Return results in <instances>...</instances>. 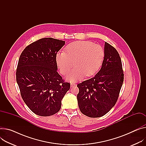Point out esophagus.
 <instances>
[{
    "label": "esophagus",
    "mask_w": 146,
    "mask_h": 146,
    "mask_svg": "<svg viewBox=\"0 0 146 146\" xmlns=\"http://www.w3.org/2000/svg\"><path fill=\"white\" fill-rule=\"evenodd\" d=\"M74 86H76V84L75 83H71V87H73Z\"/></svg>",
    "instance_id": "obj_1"
}]
</instances>
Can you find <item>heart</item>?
<instances>
[{
  "label": "heart",
  "mask_w": 146,
  "mask_h": 146,
  "mask_svg": "<svg viewBox=\"0 0 146 146\" xmlns=\"http://www.w3.org/2000/svg\"><path fill=\"white\" fill-rule=\"evenodd\" d=\"M65 52L56 55V62L61 73L65 75L72 67L66 79L70 81L81 80L85 76L94 75L100 68L104 58V50L98 44L88 41H78L66 46Z\"/></svg>",
  "instance_id": "heart-1"
}]
</instances>
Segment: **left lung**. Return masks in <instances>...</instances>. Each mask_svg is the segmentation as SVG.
<instances>
[{"mask_svg":"<svg viewBox=\"0 0 146 146\" xmlns=\"http://www.w3.org/2000/svg\"><path fill=\"white\" fill-rule=\"evenodd\" d=\"M101 68L91 79L78 84V106L82 113L90 117L104 116L116 104L124 80L117 50L105 42Z\"/></svg>","mask_w":146,"mask_h":146,"instance_id":"obj_1","label":"left lung"}]
</instances>
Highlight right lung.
Listing matches in <instances>:
<instances>
[{"label":"right lung","mask_w":146,"mask_h":146,"mask_svg":"<svg viewBox=\"0 0 146 146\" xmlns=\"http://www.w3.org/2000/svg\"><path fill=\"white\" fill-rule=\"evenodd\" d=\"M65 41L42 38L21 52L16 81L26 105L35 114L49 116L60 110L61 100L70 88L57 72L56 55Z\"/></svg>","instance_id":"add662e5"}]
</instances>
